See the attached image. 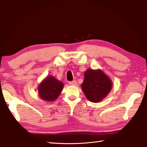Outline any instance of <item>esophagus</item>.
Returning <instances> with one entry per match:
<instances>
[{
  "label": "esophagus",
  "mask_w": 147,
  "mask_h": 147,
  "mask_svg": "<svg viewBox=\"0 0 147 147\" xmlns=\"http://www.w3.org/2000/svg\"><path fill=\"white\" fill-rule=\"evenodd\" d=\"M69 84L72 86H75L77 84V81L76 80H73L72 82H69Z\"/></svg>",
  "instance_id": "obj_1"
}]
</instances>
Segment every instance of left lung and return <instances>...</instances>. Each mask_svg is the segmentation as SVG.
<instances>
[{"label":"left lung","mask_w":147,"mask_h":147,"mask_svg":"<svg viewBox=\"0 0 147 147\" xmlns=\"http://www.w3.org/2000/svg\"><path fill=\"white\" fill-rule=\"evenodd\" d=\"M112 86V82L103 72L92 69H88L84 73V80L82 84L84 95L92 102L101 101L107 96Z\"/></svg>","instance_id":"obj_1"}]
</instances>
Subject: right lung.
Masks as SVG:
<instances>
[{"label": "right lung", "mask_w": 147, "mask_h": 147, "mask_svg": "<svg viewBox=\"0 0 147 147\" xmlns=\"http://www.w3.org/2000/svg\"><path fill=\"white\" fill-rule=\"evenodd\" d=\"M63 83L53 76L48 77L38 88L40 97L45 101H54L59 96L63 88Z\"/></svg>", "instance_id": "add662e5"}]
</instances>
